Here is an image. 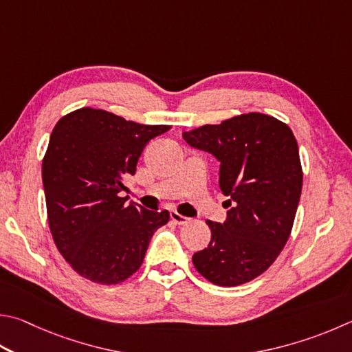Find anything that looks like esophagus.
<instances>
[{
  "label": "esophagus",
  "mask_w": 352,
  "mask_h": 352,
  "mask_svg": "<svg viewBox=\"0 0 352 352\" xmlns=\"http://www.w3.org/2000/svg\"><path fill=\"white\" fill-rule=\"evenodd\" d=\"M170 220L175 223V225H184L188 221V219L182 214H178L177 210H170Z\"/></svg>",
  "instance_id": "esophagus-1"
}]
</instances>
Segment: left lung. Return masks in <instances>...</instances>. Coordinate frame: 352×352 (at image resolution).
Masks as SVG:
<instances>
[{
  "instance_id": "1",
  "label": "left lung",
  "mask_w": 352,
  "mask_h": 352,
  "mask_svg": "<svg viewBox=\"0 0 352 352\" xmlns=\"http://www.w3.org/2000/svg\"><path fill=\"white\" fill-rule=\"evenodd\" d=\"M192 148L220 162L225 223L208 220L210 241L194 254L195 270L210 283L239 286L263 274L289 239L303 170L297 140L283 121L260 112L241 113L183 132Z\"/></svg>"
}]
</instances>
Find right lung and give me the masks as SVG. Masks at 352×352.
<instances>
[{
	"label": "right lung",
	"mask_w": 352,
	"mask_h": 352,
	"mask_svg": "<svg viewBox=\"0 0 352 352\" xmlns=\"http://www.w3.org/2000/svg\"><path fill=\"white\" fill-rule=\"evenodd\" d=\"M168 124H140L103 109L81 107L58 120L43 158L49 228L75 272L118 285L137 272L152 235L169 221L127 204L123 178L133 175L144 146Z\"/></svg>",
	"instance_id": "add662e5"
}]
</instances>
